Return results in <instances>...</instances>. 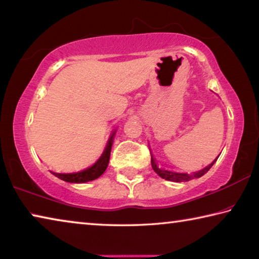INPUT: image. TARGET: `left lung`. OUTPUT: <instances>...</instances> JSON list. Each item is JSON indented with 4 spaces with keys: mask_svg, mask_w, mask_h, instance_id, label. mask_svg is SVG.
<instances>
[{
    "mask_svg": "<svg viewBox=\"0 0 259 259\" xmlns=\"http://www.w3.org/2000/svg\"><path fill=\"white\" fill-rule=\"evenodd\" d=\"M219 158V156L216 157V159ZM216 159H214L213 162H211L209 165L206 166L205 168H203V170L200 171H197V172H194L191 173V175H188V173H178V172H172V171H167V170H163V168H159L157 166L156 162H155V158L153 157L152 155V158H150V162H152V167L153 170L157 173V175L165 179V180L167 181H175V182H186V181H189V180H192V179H196V178H200L203 177L206 172H207L209 168L213 166V164L216 162Z\"/></svg>",
    "mask_w": 259,
    "mask_h": 259,
    "instance_id": "obj_1",
    "label": "left lung"
}]
</instances>
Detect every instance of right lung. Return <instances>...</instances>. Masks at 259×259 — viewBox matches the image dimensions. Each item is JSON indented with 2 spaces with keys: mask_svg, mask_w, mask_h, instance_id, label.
Returning <instances> with one entry per match:
<instances>
[{
  "mask_svg": "<svg viewBox=\"0 0 259 259\" xmlns=\"http://www.w3.org/2000/svg\"><path fill=\"white\" fill-rule=\"evenodd\" d=\"M114 134H115V131L111 135V137L109 139V142H107L105 150L103 152L102 156L95 164H94L93 166L88 167L83 171L76 172V173H56V172L51 171L52 175L58 177L59 179H61V180L71 182V183H83V182H88V181L95 180V179L100 178L103 173L105 172L107 165H109L111 148H112V144H113Z\"/></svg>",
  "mask_w": 259,
  "mask_h": 259,
  "instance_id": "1",
  "label": "right lung"
}]
</instances>
